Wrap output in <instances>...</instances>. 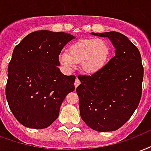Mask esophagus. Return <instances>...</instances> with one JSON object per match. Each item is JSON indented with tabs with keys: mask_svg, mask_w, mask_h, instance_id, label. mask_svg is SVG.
<instances>
[{
	"mask_svg": "<svg viewBox=\"0 0 151 151\" xmlns=\"http://www.w3.org/2000/svg\"><path fill=\"white\" fill-rule=\"evenodd\" d=\"M80 83H81V81H79V79L77 78L75 80V82H74V86H75V88H77V87L79 85H80Z\"/></svg>",
	"mask_w": 151,
	"mask_h": 151,
	"instance_id": "34e87169",
	"label": "esophagus"
}]
</instances>
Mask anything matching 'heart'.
<instances>
[{"mask_svg":"<svg viewBox=\"0 0 151 151\" xmlns=\"http://www.w3.org/2000/svg\"><path fill=\"white\" fill-rule=\"evenodd\" d=\"M110 57V45L102 38L83 39L74 42L69 48V53L62 51L59 62L67 70H72L76 64L88 74L98 72L103 68Z\"/></svg>","mask_w":151,"mask_h":151,"instance_id":"b5f03b06","label":"heart"}]
</instances>
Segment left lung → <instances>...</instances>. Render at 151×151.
I'll use <instances>...</instances> for the list:
<instances>
[{"mask_svg":"<svg viewBox=\"0 0 151 151\" xmlns=\"http://www.w3.org/2000/svg\"><path fill=\"white\" fill-rule=\"evenodd\" d=\"M108 37L115 56L91 76L79 75L76 91L81 119L99 132L114 131L122 127L137 109L142 91L143 66L138 48L118 32L91 33Z\"/></svg>","mask_w":151,"mask_h":151,"instance_id":"1","label":"left lung"}]
</instances>
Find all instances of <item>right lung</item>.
<instances>
[{
	"label": "right lung",
	"instance_id": "right-lung-1",
	"mask_svg": "<svg viewBox=\"0 0 151 151\" xmlns=\"http://www.w3.org/2000/svg\"><path fill=\"white\" fill-rule=\"evenodd\" d=\"M74 36L39 30L14 48L8 67L5 95L17 120L33 129L50 127L65 96L74 90L75 76L62 74L58 56Z\"/></svg>",
	"mask_w": 151,
	"mask_h": 151
}]
</instances>
